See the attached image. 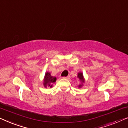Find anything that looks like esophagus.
Listing matches in <instances>:
<instances>
[{"mask_svg":"<svg viewBox=\"0 0 128 128\" xmlns=\"http://www.w3.org/2000/svg\"><path fill=\"white\" fill-rule=\"evenodd\" d=\"M70 78V76H66V77H64V78H67V79H69Z\"/></svg>","mask_w":128,"mask_h":128,"instance_id":"1","label":"esophagus"}]
</instances>
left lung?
Segmentation results:
<instances>
[{"instance_id":"1","label":"left lung","mask_w":128,"mask_h":128,"mask_svg":"<svg viewBox=\"0 0 128 128\" xmlns=\"http://www.w3.org/2000/svg\"><path fill=\"white\" fill-rule=\"evenodd\" d=\"M78 78H79V79L81 80L82 82V83H84V78H83V74H82V73H78ZM82 86V85H79L78 86V87H80Z\"/></svg>"}]
</instances>
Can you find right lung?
<instances>
[{
    "label": "right lung",
    "mask_w": 128,
    "mask_h": 128,
    "mask_svg": "<svg viewBox=\"0 0 128 128\" xmlns=\"http://www.w3.org/2000/svg\"><path fill=\"white\" fill-rule=\"evenodd\" d=\"M56 78L51 76L50 73L47 72L45 73V75L44 85V86L45 87H46L47 86L52 87V84L55 83L56 82Z\"/></svg>",
    "instance_id": "obj_1"
}]
</instances>
